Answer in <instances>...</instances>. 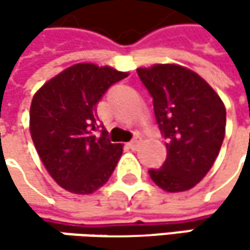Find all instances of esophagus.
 <instances>
[{"label":"esophagus","mask_w":250,"mask_h":250,"mask_svg":"<svg viewBox=\"0 0 250 250\" xmlns=\"http://www.w3.org/2000/svg\"><path fill=\"white\" fill-rule=\"evenodd\" d=\"M139 143H140V142H139L137 139H134V140L128 142V143H127V146H128V147H130L131 150H136V149L139 147Z\"/></svg>","instance_id":"1"}]
</instances>
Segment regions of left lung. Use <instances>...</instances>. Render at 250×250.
I'll list each match as a JSON object with an SVG mask.
<instances>
[{
	"label": "left lung",
	"mask_w": 250,
	"mask_h": 250,
	"mask_svg": "<svg viewBox=\"0 0 250 250\" xmlns=\"http://www.w3.org/2000/svg\"><path fill=\"white\" fill-rule=\"evenodd\" d=\"M153 98L156 122L167 139L162 168L152 181L167 192L194 188L211 169L226 133V107L197 72L176 63L137 68Z\"/></svg>",
	"instance_id": "obj_1"
}]
</instances>
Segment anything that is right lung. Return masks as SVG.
Instances as JSON below:
<instances>
[{"mask_svg":"<svg viewBox=\"0 0 250 250\" xmlns=\"http://www.w3.org/2000/svg\"><path fill=\"white\" fill-rule=\"evenodd\" d=\"M127 72L76 63L49 79L30 105V134L55 182L74 194H92L116 169L123 145L111 143L98 127L97 104Z\"/></svg>","mask_w":250,"mask_h":250,"instance_id":"add662e5","label":"right lung"}]
</instances>
